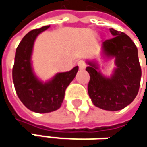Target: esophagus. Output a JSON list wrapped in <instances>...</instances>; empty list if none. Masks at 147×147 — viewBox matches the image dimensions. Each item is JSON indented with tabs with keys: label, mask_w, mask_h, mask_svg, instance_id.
Returning <instances> with one entry per match:
<instances>
[{
	"label": "esophagus",
	"mask_w": 147,
	"mask_h": 147,
	"mask_svg": "<svg viewBox=\"0 0 147 147\" xmlns=\"http://www.w3.org/2000/svg\"><path fill=\"white\" fill-rule=\"evenodd\" d=\"M77 65L79 66V69H80L81 71H83V70L85 69V67H86V65H85V64H84V62H83L82 60H80V61H78V63H77Z\"/></svg>",
	"instance_id": "obj_1"
}]
</instances>
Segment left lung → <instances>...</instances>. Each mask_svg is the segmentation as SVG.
I'll use <instances>...</instances> for the list:
<instances>
[{
	"mask_svg": "<svg viewBox=\"0 0 147 147\" xmlns=\"http://www.w3.org/2000/svg\"><path fill=\"white\" fill-rule=\"evenodd\" d=\"M110 31L114 37L103 42L102 54L106 59H115L116 68L110 77H106L95 60L87 61L86 71L90 76L88 91L95 106L106 111H119L136 97L141 68L138 49L130 37L112 28Z\"/></svg>",
	"mask_w": 147,
	"mask_h": 147,
	"instance_id": "8db88e82",
	"label": "left lung"
}]
</instances>
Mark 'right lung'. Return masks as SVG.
Here are the masks:
<instances>
[{"instance_id":"right-lung-1","label":"right lung","mask_w":147,"mask_h":147,"mask_svg":"<svg viewBox=\"0 0 147 147\" xmlns=\"http://www.w3.org/2000/svg\"><path fill=\"white\" fill-rule=\"evenodd\" d=\"M49 27L47 25L33 30L24 36L16 49L13 68L18 97L29 110L37 113L51 112L61 106L65 89L78 71V66H76L70 71L57 73L45 82L34 73L31 62L34 43L38 35Z\"/></svg>"}]
</instances>
